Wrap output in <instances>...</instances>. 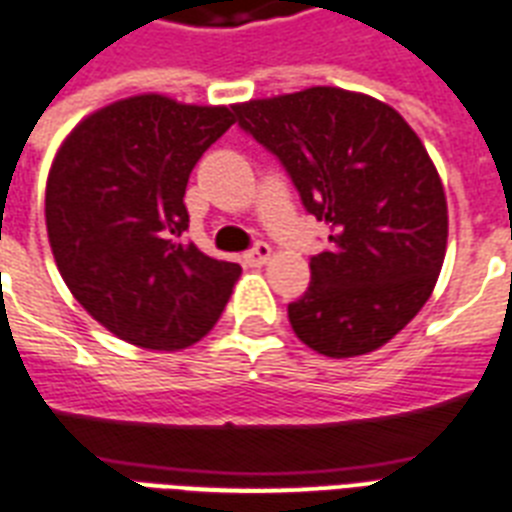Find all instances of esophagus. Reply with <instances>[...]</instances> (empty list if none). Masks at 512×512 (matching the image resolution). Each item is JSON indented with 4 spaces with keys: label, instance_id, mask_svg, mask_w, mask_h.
Listing matches in <instances>:
<instances>
[{
    "label": "esophagus",
    "instance_id": "obj_1",
    "mask_svg": "<svg viewBox=\"0 0 512 512\" xmlns=\"http://www.w3.org/2000/svg\"><path fill=\"white\" fill-rule=\"evenodd\" d=\"M243 259L248 261V264H256V267H259V264H267V261L272 259V248H269L267 243H256L251 251H245Z\"/></svg>",
    "mask_w": 512,
    "mask_h": 512
}]
</instances>
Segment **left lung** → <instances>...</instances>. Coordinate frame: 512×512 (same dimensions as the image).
Instances as JSON below:
<instances>
[{"label": "left lung", "instance_id": "1", "mask_svg": "<svg viewBox=\"0 0 512 512\" xmlns=\"http://www.w3.org/2000/svg\"><path fill=\"white\" fill-rule=\"evenodd\" d=\"M235 114L331 227V248L310 259V288L288 304L296 336L328 358L379 350L425 307L446 256V194L427 149L392 106L342 87L248 101Z\"/></svg>", "mask_w": 512, "mask_h": 512}]
</instances>
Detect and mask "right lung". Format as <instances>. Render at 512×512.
Here are the masks:
<instances>
[{
    "mask_svg": "<svg viewBox=\"0 0 512 512\" xmlns=\"http://www.w3.org/2000/svg\"><path fill=\"white\" fill-rule=\"evenodd\" d=\"M227 106L133 95L71 130L47 176V237L63 283L104 328L146 350H184L227 307L240 264L186 243L184 194Z\"/></svg>",
    "mask_w": 512,
    "mask_h": 512,
    "instance_id": "obj_1",
    "label": "right lung"
}]
</instances>
